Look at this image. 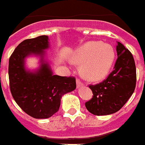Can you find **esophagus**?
<instances>
[{"label":"esophagus","instance_id":"1","mask_svg":"<svg viewBox=\"0 0 145 145\" xmlns=\"http://www.w3.org/2000/svg\"><path fill=\"white\" fill-rule=\"evenodd\" d=\"M83 86V83L80 81L79 79H77V87L78 88H79V87L82 86Z\"/></svg>","mask_w":145,"mask_h":145}]
</instances>
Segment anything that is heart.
<instances>
[{
	"mask_svg": "<svg viewBox=\"0 0 145 145\" xmlns=\"http://www.w3.org/2000/svg\"><path fill=\"white\" fill-rule=\"evenodd\" d=\"M115 52L111 44L89 41L72 53L73 63L82 64V72L90 81H100L108 75L114 64Z\"/></svg>",
	"mask_w": 145,
	"mask_h": 145,
	"instance_id": "b5f03b06",
	"label": "heart"
}]
</instances>
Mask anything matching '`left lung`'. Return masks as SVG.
Here are the masks:
<instances>
[{
	"label": "left lung",
	"instance_id": "1",
	"mask_svg": "<svg viewBox=\"0 0 145 145\" xmlns=\"http://www.w3.org/2000/svg\"><path fill=\"white\" fill-rule=\"evenodd\" d=\"M118 58L114 69L103 82L89 85L93 96L86 108L95 115H107L119 111L132 96L136 87V66L132 53L118 42Z\"/></svg>",
	"mask_w": 145,
	"mask_h": 145
}]
</instances>
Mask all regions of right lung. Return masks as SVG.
Returning a JSON list of instances; mask_svg holds the SVG:
<instances>
[{"instance_id": "right-lung-1", "label": "right lung", "mask_w": 145, "mask_h": 145, "mask_svg": "<svg viewBox=\"0 0 145 145\" xmlns=\"http://www.w3.org/2000/svg\"><path fill=\"white\" fill-rule=\"evenodd\" d=\"M48 37L42 35L22 41L9 58L10 91L14 100L27 115L35 118H48L57 112L63 95L75 89L74 77L53 75L44 62ZM30 54L42 57L40 69L30 72L25 69L24 59Z\"/></svg>"}]
</instances>
